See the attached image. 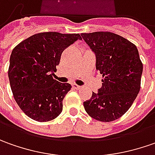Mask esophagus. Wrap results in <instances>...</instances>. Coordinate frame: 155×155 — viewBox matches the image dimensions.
<instances>
[{
	"instance_id": "obj_1",
	"label": "esophagus",
	"mask_w": 155,
	"mask_h": 155,
	"mask_svg": "<svg viewBox=\"0 0 155 155\" xmlns=\"http://www.w3.org/2000/svg\"><path fill=\"white\" fill-rule=\"evenodd\" d=\"M73 87L74 88V89H77V90H79V89H81V86H78V85H76V84H73Z\"/></svg>"
}]
</instances>
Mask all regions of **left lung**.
Wrapping results in <instances>:
<instances>
[{
    "label": "left lung",
    "instance_id": "left-lung-1",
    "mask_svg": "<svg viewBox=\"0 0 155 155\" xmlns=\"http://www.w3.org/2000/svg\"><path fill=\"white\" fill-rule=\"evenodd\" d=\"M96 56V69L104 79L98 93L85 101L84 108L91 117L111 122L125 113L141 88L142 63L136 46L110 31L81 33Z\"/></svg>",
    "mask_w": 155,
    "mask_h": 155
}]
</instances>
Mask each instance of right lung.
I'll return each mask as SVG.
<instances>
[{"label":"right lung","mask_w":155,"mask_h":155,"mask_svg":"<svg viewBox=\"0 0 155 155\" xmlns=\"http://www.w3.org/2000/svg\"><path fill=\"white\" fill-rule=\"evenodd\" d=\"M80 34L40 32L22 41L10 56L8 78L14 99L30 118L48 122L62 110V100L71 85L53 79L62 51Z\"/></svg>","instance_id":"obj_1"}]
</instances>
